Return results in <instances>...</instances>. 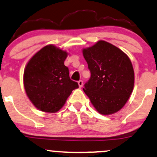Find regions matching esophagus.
<instances>
[{
    "label": "esophagus",
    "mask_w": 157,
    "mask_h": 157,
    "mask_svg": "<svg viewBox=\"0 0 157 157\" xmlns=\"http://www.w3.org/2000/svg\"><path fill=\"white\" fill-rule=\"evenodd\" d=\"M78 85H79V87H80V88L82 87V86H83V82H82V80H79Z\"/></svg>",
    "instance_id": "obj_1"
}]
</instances>
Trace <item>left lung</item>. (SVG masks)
Returning <instances> with one entry per match:
<instances>
[{"mask_svg":"<svg viewBox=\"0 0 157 157\" xmlns=\"http://www.w3.org/2000/svg\"><path fill=\"white\" fill-rule=\"evenodd\" d=\"M82 54L90 71L83 90L101 115H111L125 105L132 93L135 72L127 55L117 47L100 40Z\"/></svg>","mask_w":157,"mask_h":157,"instance_id":"1","label":"left lung"}]
</instances>
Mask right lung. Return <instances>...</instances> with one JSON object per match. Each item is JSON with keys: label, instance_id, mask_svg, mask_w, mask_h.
Segmentation results:
<instances>
[{"label": "right lung", "instance_id": "obj_1", "mask_svg": "<svg viewBox=\"0 0 157 157\" xmlns=\"http://www.w3.org/2000/svg\"><path fill=\"white\" fill-rule=\"evenodd\" d=\"M68 56L53 44L41 48L32 57L24 70V88L28 99L39 110L56 113L63 106L73 90L79 88L69 77L64 65Z\"/></svg>", "mask_w": 157, "mask_h": 157}]
</instances>
